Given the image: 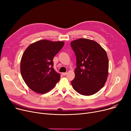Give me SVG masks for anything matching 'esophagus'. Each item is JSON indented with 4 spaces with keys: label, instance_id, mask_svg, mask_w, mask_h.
<instances>
[{
    "label": "esophagus",
    "instance_id": "34e87169",
    "mask_svg": "<svg viewBox=\"0 0 131 131\" xmlns=\"http://www.w3.org/2000/svg\"><path fill=\"white\" fill-rule=\"evenodd\" d=\"M61 74L63 75H64V76H65V75H66L67 74V73H62Z\"/></svg>",
    "mask_w": 131,
    "mask_h": 131
}]
</instances>
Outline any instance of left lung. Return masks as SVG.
Here are the masks:
<instances>
[{
  "instance_id": "obj_1",
  "label": "left lung",
  "mask_w": 131,
  "mask_h": 131,
  "mask_svg": "<svg viewBox=\"0 0 131 131\" xmlns=\"http://www.w3.org/2000/svg\"><path fill=\"white\" fill-rule=\"evenodd\" d=\"M71 45L76 55L77 66L72 86L82 95L95 94L107 79L109 61L106 51L97 42L87 39L72 41Z\"/></svg>"
}]
</instances>
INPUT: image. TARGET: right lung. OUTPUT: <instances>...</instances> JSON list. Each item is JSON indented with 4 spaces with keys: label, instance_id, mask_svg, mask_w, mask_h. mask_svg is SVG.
<instances>
[{
    "label": "right lung",
    "instance_id": "1",
    "mask_svg": "<svg viewBox=\"0 0 131 131\" xmlns=\"http://www.w3.org/2000/svg\"><path fill=\"white\" fill-rule=\"evenodd\" d=\"M64 45L63 41L42 40L26 48L20 61V73L32 91L47 93L59 81L60 75L53 68V58Z\"/></svg>",
    "mask_w": 131,
    "mask_h": 131
}]
</instances>
